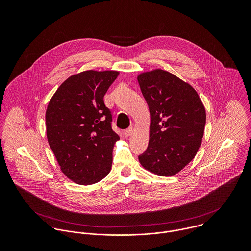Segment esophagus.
Here are the masks:
<instances>
[{
	"instance_id": "1",
	"label": "esophagus",
	"mask_w": 251,
	"mask_h": 251,
	"mask_svg": "<svg viewBox=\"0 0 251 251\" xmlns=\"http://www.w3.org/2000/svg\"><path fill=\"white\" fill-rule=\"evenodd\" d=\"M133 132V128L132 127H128L127 129H126L125 130V132H124V135H125V137L126 138H127V137H129L130 135H131V133Z\"/></svg>"
}]
</instances>
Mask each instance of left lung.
Masks as SVG:
<instances>
[{
  "mask_svg": "<svg viewBox=\"0 0 251 251\" xmlns=\"http://www.w3.org/2000/svg\"><path fill=\"white\" fill-rule=\"evenodd\" d=\"M138 82L151 114L149 145L139 161L156 175H175L198 151L205 107L196 91L170 72H144Z\"/></svg>",
  "mask_w": 251,
  "mask_h": 251,
  "instance_id": "left-lung-1",
  "label": "left lung"
}]
</instances>
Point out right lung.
<instances>
[{
	"label": "right lung",
	"mask_w": 251,
	"mask_h": 251,
	"mask_svg": "<svg viewBox=\"0 0 251 251\" xmlns=\"http://www.w3.org/2000/svg\"><path fill=\"white\" fill-rule=\"evenodd\" d=\"M119 72L87 71L68 78L46 110V134L62 171L76 183L93 184L111 170L112 113L103 97Z\"/></svg>",
	"instance_id": "obj_1"
}]
</instances>
